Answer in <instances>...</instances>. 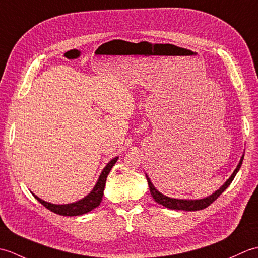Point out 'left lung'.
<instances>
[{"mask_svg": "<svg viewBox=\"0 0 258 258\" xmlns=\"http://www.w3.org/2000/svg\"><path fill=\"white\" fill-rule=\"evenodd\" d=\"M244 160V155L240 158V161L238 163V165L236 167V169L233 172V174L231 175L225 184H224L220 189H217L215 193H213L212 195H210L208 197H205V199L202 200H178V199H172V197H167L165 195H163L162 193H160L155 187L153 183L151 182L150 177L146 175V179L147 183H149V187H150V191L151 195L153 196L155 202H157L158 204H161L163 206H165L167 208H171V210H176V211H199V210H204L207 206H210L212 203L215 201L218 196H220L224 190H225L231 183L233 182L234 177L236 176L237 172L239 171L240 166H242V163Z\"/></svg>", "mask_w": 258, "mask_h": 258, "instance_id": "obj_1", "label": "left lung"}]
</instances>
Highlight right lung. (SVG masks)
<instances>
[{
    "label": "right lung",
    "mask_w": 258,
    "mask_h": 258,
    "mask_svg": "<svg viewBox=\"0 0 258 258\" xmlns=\"http://www.w3.org/2000/svg\"><path fill=\"white\" fill-rule=\"evenodd\" d=\"M117 160H118V157H115L107 163V165L104 167V169L100 175V177H98L94 188L92 189V191L89 195H86L84 199H82L78 202L71 203V204L56 205V204H52V203H48V202L41 200L40 197H37L35 194H33V193L32 194L38 202L41 203L43 206H45L47 210H50L53 213L58 214V215H62V216L83 215V214L91 212L92 210H94L95 207L100 205V203L102 202L103 191H104V187H105L107 175L109 172H111L112 167L114 166V164L117 162Z\"/></svg>",
    "instance_id": "obj_1"
}]
</instances>
